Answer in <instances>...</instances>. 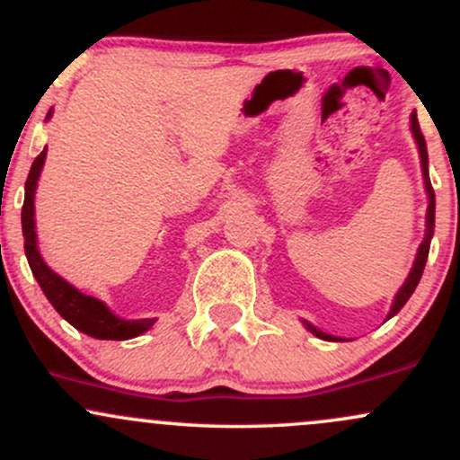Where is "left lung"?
<instances>
[{
    "label": "left lung",
    "mask_w": 460,
    "mask_h": 460,
    "mask_svg": "<svg viewBox=\"0 0 460 460\" xmlns=\"http://www.w3.org/2000/svg\"><path fill=\"white\" fill-rule=\"evenodd\" d=\"M411 129H413L415 142H417V146H420L421 171H424V183H426V190H429V200H430V203H429V216H426V237H424V242H421L420 251H417L413 270H411L409 279H406V283L402 285V288H400L398 296H395V300H394V307H392V311H389V318L398 314V311L406 305V300L411 298V294L415 292L417 283H420L421 274H424V266H426V260H429V251H430L432 231H435V190H432V183H430V177H429V153H426L424 134H421L415 112L411 114ZM307 326H309V331L314 332L315 337H322V340H329V341H337V337H331V335H326V332H320L318 329H314V326H311V324H307Z\"/></svg>",
    "instance_id": "obj_1"
}]
</instances>
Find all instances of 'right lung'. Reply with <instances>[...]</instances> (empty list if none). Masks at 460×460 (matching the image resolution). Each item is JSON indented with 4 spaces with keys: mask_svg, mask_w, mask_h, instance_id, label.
I'll return each mask as SVG.
<instances>
[{
    "mask_svg": "<svg viewBox=\"0 0 460 460\" xmlns=\"http://www.w3.org/2000/svg\"><path fill=\"white\" fill-rule=\"evenodd\" d=\"M43 149L34 164L30 168L28 181H25V200L23 209H21V225H23V237H25V257L31 268V274L39 281L40 289L45 292L47 300L54 305L58 314L65 318L68 324L75 326L77 331L86 332V335L94 337V340H131L138 337L140 332L151 329L155 320H120L110 311L102 300L86 296V294L77 292L73 285H68L65 279L58 277L47 268V263L40 257L39 248H36V231H34V192L36 181H39L40 168L45 164Z\"/></svg>",
    "mask_w": 460,
    "mask_h": 460,
    "instance_id": "add662e5",
    "label": "right lung"
}]
</instances>
